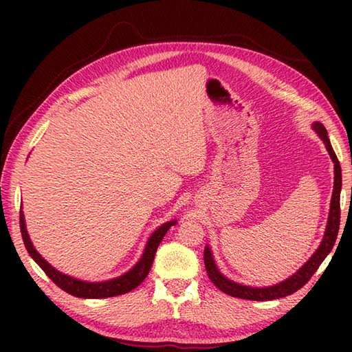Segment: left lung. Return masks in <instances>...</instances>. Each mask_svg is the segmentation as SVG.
Here are the masks:
<instances>
[{"instance_id": "1", "label": "left lung", "mask_w": 352, "mask_h": 352, "mask_svg": "<svg viewBox=\"0 0 352 352\" xmlns=\"http://www.w3.org/2000/svg\"><path fill=\"white\" fill-rule=\"evenodd\" d=\"M311 129L318 133L320 140L324 142L328 154H330L331 160L334 163V186H333V195H331V203H330V213H328V221L325 227V233L322 237V242L318 246V250L313 252V256L305 261V263L298 269V271L290 275L289 278L284 281H280L272 286L266 287H251L245 286V284L236 283L233 280L227 278L226 275L221 274L214 263L213 254L210 246H206L204 248V263H206V271L208 278L212 280L216 287L222 290L223 294L234 298H242V300H250V301H271V300H278V298L287 296L295 294L296 290H300L305 283H307L311 275L318 271L320 263L325 260L328 254L331 252L336 239H338L339 233V226H340V190H342V169L340 163L338 160V155H336L334 149L330 144V139H328V134L325 126L320 122H313Z\"/></svg>"}]
</instances>
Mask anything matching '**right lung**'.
<instances>
[{
  "label": "right lung",
  "instance_id": "obj_1",
  "mask_svg": "<svg viewBox=\"0 0 352 352\" xmlns=\"http://www.w3.org/2000/svg\"><path fill=\"white\" fill-rule=\"evenodd\" d=\"M175 223H177V219L164 222L154 231L151 236H149L148 242L145 245L144 254H142V257L139 258L138 263L134 265L129 272H125L124 275L116 276V278H111V280L92 283V281H83V280L74 278V276L66 275L60 271H57L54 266H51L48 261L36 251V248L32 243V239L28 236L24 213H22V210L19 213V227H21L22 241H24V245L30 254V257H32L36 263L42 267V271L47 274L62 290L68 292V294L72 296L89 298V300H98V298L124 295V294H129L130 290L136 289L139 284L146 278L149 269L153 266L155 251L159 248L162 239L168 233V230L172 226H175Z\"/></svg>",
  "mask_w": 352,
  "mask_h": 352
}]
</instances>
